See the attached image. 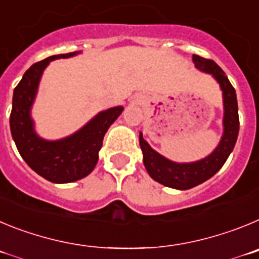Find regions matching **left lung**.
<instances>
[{
    "label": "left lung",
    "mask_w": 259,
    "mask_h": 259,
    "mask_svg": "<svg viewBox=\"0 0 259 259\" xmlns=\"http://www.w3.org/2000/svg\"><path fill=\"white\" fill-rule=\"evenodd\" d=\"M195 67L201 72L211 74L220 83L223 94V135L215 150L195 162H174L156 152L139 133V144L143 152V164L150 177L156 182L176 190H190L209 178L223 166L230 153L234 150L239 134V112L237 99L234 86L228 81L227 76L215 62L210 59L193 55Z\"/></svg>",
    "instance_id": "1"
}]
</instances>
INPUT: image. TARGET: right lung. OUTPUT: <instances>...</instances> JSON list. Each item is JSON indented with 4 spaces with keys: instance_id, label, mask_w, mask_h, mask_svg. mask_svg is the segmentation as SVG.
<instances>
[{
    "instance_id": "add662e5",
    "label": "right lung",
    "mask_w": 259,
    "mask_h": 259,
    "mask_svg": "<svg viewBox=\"0 0 259 259\" xmlns=\"http://www.w3.org/2000/svg\"><path fill=\"white\" fill-rule=\"evenodd\" d=\"M78 53L53 55L34 63L14 89L10 129L16 148L28 166L53 183H69L92 173L104 134L124 111L122 106L102 111L80 130L58 141H46L37 135L31 109L44 71L51 60L71 58Z\"/></svg>"
}]
</instances>
